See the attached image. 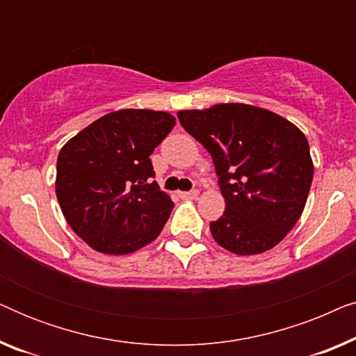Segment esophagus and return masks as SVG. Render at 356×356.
Masks as SVG:
<instances>
[{
	"mask_svg": "<svg viewBox=\"0 0 356 356\" xmlns=\"http://www.w3.org/2000/svg\"><path fill=\"white\" fill-rule=\"evenodd\" d=\"M197 196H199V191H196V189H193V191L179 193V197L181 199H197Z\"/></svg>",
	"mask_w": 356,
	"mask_h": 356,
	"instance_id": "esophagus-1",
	"label": "esophagus"
}]
</instances>
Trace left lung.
Segmentation results:
<instances>
[{
    "label": "left lung",
    "instance_id": "8db88e82",
    "mask_svg": "<svg viewBox=\"0 0 356 356\" xmlns=\"http://www.w3.org/2000/svg\"><path fill=\"white\" fill-rule=\"evenodd\" d=\"M178 118L216 165L225 199V212L211 223L217 245L238 256L279 245L298 222L313 181V159L301 129L248 104L179 110Z\"/></svg>",
    "mask_w": 356,
    "mask_h": 356
}]
</instances>
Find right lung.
I'll return each instance as SVG.
<instances>
[{
  "instance_id": "right-lung-1",
  "label": "right lung",
  "mask_w": 356,
  "mask_h": 356,
  "mask_svg": "<svg viewBox=\"0 0 356 356\" xmlns=\"http://www.w3.org/2000/svg\"><path fill=\"white\" fill-rule=\"evenodd\" d=\"M173 126L168 111L123 108L95 120L61 147L58 202L92 250L129 254L160 235L173 201L157 183H149V157Z\"/></svg>"
}]
</instances>
